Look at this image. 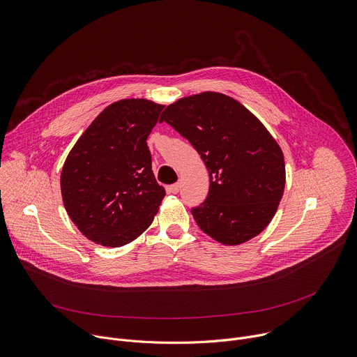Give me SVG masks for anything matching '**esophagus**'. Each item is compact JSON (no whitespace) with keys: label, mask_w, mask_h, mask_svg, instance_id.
Masks as SVG:
<instances>
[{"label":"esophagus","mask_w":357,"mask_h":357,"mask_svg":"<svg viewBox=\"0 0 357 357\" xmlns=\"http://www.w3.org/2000/svg\"><path fill=\"white\" fill-rule=\"evenodd\" d=\"M179 189H181V185H179V183H174V185H171V186L168 188V190H169L171 193H178Z\"/></svg>","instance_id":"esophagus-1"}]
</instances>
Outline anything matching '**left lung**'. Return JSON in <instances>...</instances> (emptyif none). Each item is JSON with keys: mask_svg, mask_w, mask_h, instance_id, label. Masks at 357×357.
<instances>
[{"mask_svg": "<svg viewBox=\"0 0 357 357\" xmlns=\"http://www.w3.org/2000/svg\"><path fill=\"white\" fill-rule=\"evenodd\" d=\"M168 123L197 151L209 172V193L192 215L223 245L259 236L273 220L285 186L282 149L264 124L236 98L203 91L169 105Z\"/></svg>", "mask_w": 357, "mask_h": 357, "instance_id": "obj_1", "label": "left lung"}]
</instances>
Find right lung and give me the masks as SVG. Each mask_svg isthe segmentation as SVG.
I'll return each instance as SVG.
<instances>
[{
    "label": "right lung",
    "instance_id": "obj_1",
    "mask_svg": "<svg viewBox=\"0 0 357 357\" xmlns=\"http://www.w3.org/2000/svg\"><path fill=\"white\" fill-rule=\"evenodd\" d=\"M164 105L123 98L107 106L70 149L61 174L65 209L83 236L105 247L139 237L165 189L152 172L146 138Z\"/></svg>",
    "mask_w": 357,
    "mask_h": 357
}]
</instances>
